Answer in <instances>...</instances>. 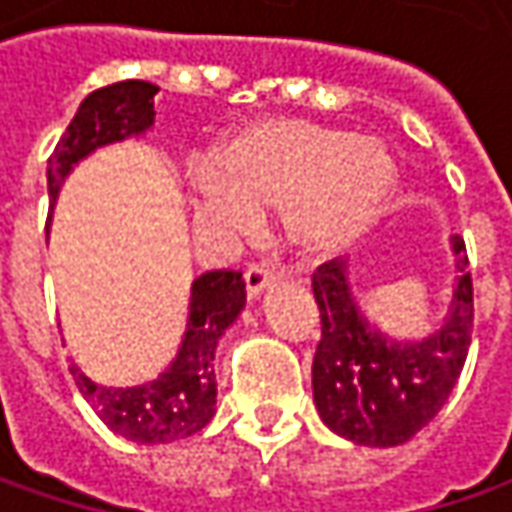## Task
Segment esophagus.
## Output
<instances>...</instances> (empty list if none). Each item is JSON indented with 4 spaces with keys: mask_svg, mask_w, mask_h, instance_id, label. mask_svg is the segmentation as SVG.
Returning a JSON list of instances; mask_svg holds the SVG:
<instances>
[{
    "mask_svg": "<svg viewBox=\"0 0 512 512\" xmlns=\"http://www.w3.org/2000/svg\"><path fill=\"white\" fill-rule=\"evenodd\" d=\"M276 276H273V270L267 265H262V262H256V265H250L245 270V287H247V296L250 299H256L262 290H265L270 282H273Z\"/></svg>",
    "mask_w": 512,
    "mask_h": 512,
    "instance_id": "34e87169",
    "label": "esophagus"
}]
</instances>
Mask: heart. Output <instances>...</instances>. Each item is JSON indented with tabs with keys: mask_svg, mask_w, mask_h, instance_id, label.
<instances>
[{
	"mask_svg": "<svg viewBox=\"0 0 512 512\" xmlns=\"http://www.w3.org/2000/svg\"><path fill=\"white\" fill-rule=\"evenodd\" d=\"M207 193L236 225L282 213L285 242L305 262L344 253L376 222L393 190L387 150L339 128L267 119L230 136L207 159Z\"/></svg>",
	"mask_w": 512,
	"mask_h": 512,
	"instance_id": "obj_1",
	"label": "heart"
}]
</instances>
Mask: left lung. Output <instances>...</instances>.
<instances>
[{
    "mask_svg": "<svg viewBox=\"0 0 512 512\" xmlns=\"http://www.w3.org/2000/svg\"><path fill=\"white\" fill-rule=\"evenodd\" d=\"M456 287L444 325L422 342H396L367 325L344 279L325 262L313 273L322 339L313 356V402L322 422L364 447H396L433 422L462 376L473 333V279L453 236Z\"/></svg>",
    "mask_w": 512,
    "mask_h": 512,
    "instance_id": "obj_1",
    "label": "left lung"
}]
</instances>
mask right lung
<instances>
[{"label": "right lung", "instance_id": "obj_1", "mask_svg": "<svg viewBox=\"0 0 512 512\" xmlns=\"http://www.w3.org/2000/svg\"><path fill=\"white\" fill-rule=\"evenodd\" d=\"M156 93L159 88L142 79H125L90 93L50 153V202L59 196V187L73 165L88 153L145 133L153 125ZM245 299L239 270H207L193 279L185 339L165 373L136 387H102L70 364L79 393L99 413V419L128 442L168 444L199 433L216 413V344L242 313Z\"/></svg>", "mask_w": 512, "mask_h": 512}]
</instances>
